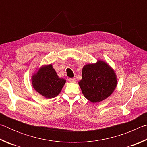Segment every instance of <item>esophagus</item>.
Wrapping results in <instances>:
<instances>
[{"label":"esophagus","instance_id":"34e87169","mask_svg":"<svg viewBox=\"0 0 147 147\" xmlns=\"http://www.w3.org/2000/svg\"><path fill=\"white\" fill-rule=\"evenodd\" d=\"M69 81L72 83H75L76 79H75V78H69Z\"/></svg>","mask_w":147,"mask_h":147}]
</instances>
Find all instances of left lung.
I'll return each instance as SVG.
<instances>
[{"mask_svg": "<svg viewBox=\"0 0 147 147\" xmlns=\"http://www.w3.org/2000/svg\"><path fill=\"white\" fill-rule=\"evenodd\" d=\"M117 78L113 69L107 62L98 59L83 67L78 84L84 96L91 102L97 103L113 93L117 85Z\"/></svg>", "mask_w": 147, "mask_h": 147, "instance_id": "obj_1", "label": "left lung"}]
</instances>
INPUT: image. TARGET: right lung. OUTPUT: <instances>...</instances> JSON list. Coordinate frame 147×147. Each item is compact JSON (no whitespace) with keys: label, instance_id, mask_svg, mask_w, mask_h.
Returning a JSON list of instances; mask_svg holds the SVG:
<instances>
[{"label":"right lung","instance_id":"1","mask_svg":"<svg viewBox=\"0 0 147 147\" xmlns=\"http://www.w3.org/2000/svg\"><path fill=\"white\" fill-rule=\"evenodd\" d=\"M34 89L45 98H53L60 93L66 80L60 78L53 67V65H44L32 76Z\"/></svg>","mask_w":147,"mask_h":147}]
</instances>
